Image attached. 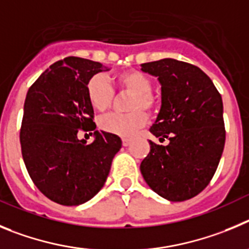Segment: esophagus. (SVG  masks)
I'll use <instances>...</instances> for the list:
<instances>
[{"label":"esophagus","mask_w":249,"mask_h":249,"mask_svg":"<svg viewBox=\"0 0 249 249\" xmlns=\"http://www.w3.org/2000/svg\"><path fill=\"white\" fill-rule=\"evenodd\" d=\"M130 144H131V140H130V139L123 138V145H124V146H129Z\"/></svg>","instance_id":"obj_1"}]
</instances>
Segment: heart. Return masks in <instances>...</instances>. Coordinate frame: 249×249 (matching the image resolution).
Returning a JSON list of instances; mask_svg holds the SVG:
<instances>
[{
  "label": "heart",
  "mask_w": 249,
  "mask_h": 249,
  "mask_svg": "<svg viewBox=\"0 0 249 249\" xmlns=\"http://www.w3.org/2000/svg\"><path fill=\"white\" fill-rule=\"evenodd\" d=\"M114 84L119 90L131 94L126 103L129 113L107 114L100 118L98 124L107 133L130 138L146 124V114L142 110L151 113L158 105V99L151 93V79L140 71H122L114 77ZM86 90L89 104L95 110H107L113 103L114 89L104 75H93L87 83Z\"/></svg>",
  "instance_id": "heart-1"
}]
</instances>
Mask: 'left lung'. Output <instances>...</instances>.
<instances>
[{
  "label": "left lung",
  "mask_w": 249,
  "mask_h": 249,
  "mask_svg": "<svg viewBox=\"0 0 249 249\" xmlns=\"http://www.w3.org/2000/svg\"><path fill=\"white\" fill-rule=\"evenodd\" d=\"M158 77L161 109L150 127L166 146L150 142L140 171L152 191L178 202L200 194L213 178L226 141L221 94L205 71L181 60L141 64Z\"/></svg>",
  "instance_id": "1"
}]
</instances>
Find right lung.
<instances>
[{
	"label": "right lung",
	"instance_id": "1",
	"mask_svg": "<svg viewBox=\"0 0 249 249\" xmlns=\"http://www.w3.org/2000/svg\"><path fill=\"white\" fill-rule=\"evenodd\" d=\"M99 62L79 57L58 60L27 91L19 141L22 158L33 183L49 200L78 206L104 186L122 139L94 131V141L78 131L95 130L87 83L99 71ZM93 134V133H91Z\"/></svg>",
	"mask_w": 249,
	"mask_h": 249
}]
</instances>
